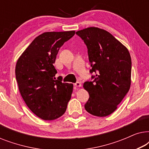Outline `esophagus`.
I'll return each mask as SVG.
<instances>
[{
  "label": "esophagus",
  "instance_id": "esophagus-1",
  "mask_svg": "<svg viewBox=\"0 0 149 149\" xmlns=\"http://www.w3.org/2000/svg\"><path fill=\"white\" fill-rule=\"evenodd\" d=\"M74 86L75 87H80L81 86V83L80 82H77L74 84Z\"/></svg>",
  "mask_w": 149,
  "mask_h": 149
}]
</instances>
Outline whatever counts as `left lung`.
Listing matches in <instances>:
<instances>
[{"mask_svg": "<svg viewBox=\"0 0 149 149\" xmlns=\"http://www.w3.org/2000/svg\"><path fill=\"white\" fill-rule=\"evenodd\" d=\"M83 40L89 61L95 72L93 81H87L83 87L89 97L85 104L89 113L107 117L117 109L131 85L132 60L126 47L107 30L89 27L79 30Z\"/></svg>", "mask_w": 149, "mask_h": 149, "instance_id": "left-lung-1", "label": "left lung"}]
</instances>
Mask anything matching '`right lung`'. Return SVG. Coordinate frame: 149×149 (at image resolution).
<instances>
[{
  "instance_id": "obj_1",
  "label": "right lung",
  "mask_w": 149,
  "mask_h": 149,
  "mask_svg": "<svg viewBox=\"0 0 149 149\" xmlns=\"http://www.w3.org/2000/svg\"><path fill=\"white\" fill-rule=\"evenodd\" d=\"M74 34V30L44 32L17 60L15 77L22 98L32 113L43 120L64 115L71 98L73 85L56 80L54 64L60 48Z\"/></svg>"
}]
</instances>
